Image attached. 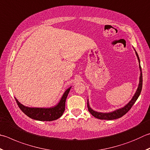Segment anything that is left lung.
<instances>
[{
  "mask_svg": "<svg viewBox=\"0 0 150 150\" xmlns=\"http://www.w3.org/2000/svg\"><path fill=\"white\" fill-rule=\"evenodd\" d=\"M135 52H136V54H137L138 62H139V64H140L139 67H140V76L139 84H138L137 91L134 94V96L132 97V100H130V101L126 105L124 106L123 108H121L120 109H119V110H117L115 111H112V112H110V113H100V112L95 111L94 110H92L91 107H90L89 103H88V102H87V107H88V111L94 117L99 119H104V120H113V119L120 118L124 115H125V114H126L128 111L131 109L132 106L134 104V103L137 100L138 98L139 97L140 92L142 91V73L140 58L139 57H138V54L137 52H136V50H135Z\"/></svg>",
  "mask_w": 150,
  "mask_h": 150,
  "instance_id": "8db88e82",
  "label": "left lung"
}]
</instances>
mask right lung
Segmentation results:
<instances>
[{"mask_svg": "<svg viewBox=\"0 0 150 150\" xmlns=\"http://www.w3.org/2000/svg\"><path fill=\"white\" fill-rule=\"evenodd\" d=\"M71 87L67 88L61 98L59 102L56 105L50 108H29L23 105L16 98L19 108L29 117L35 120L51 121L58 119L63 115L66 107V100Z\"/></svg>", "mask_w": 150, "mask_h": 150, "instance_id": "1", "label": "right lung"}]
</instances>
